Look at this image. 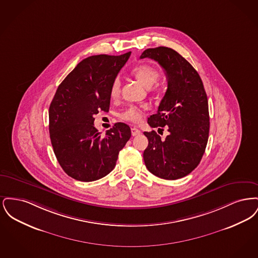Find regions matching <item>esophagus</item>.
<instances>
[{
	"instance_id": "34e87169",
	"label": "esophagus",
	"mask_w": 258,
	"mask_h": 258,
	"mask_svg": "<svg viewBox=\"0 0 258 258\" xmlns=\"http://www.w3.org/2000/svg\"><path fill=\"white\" fill-rule=\"evenodd\" d=\"M141 135V132H140L138 128L132 127V135H133V136H137V135Z\"/></svg>"
}]
</instances>
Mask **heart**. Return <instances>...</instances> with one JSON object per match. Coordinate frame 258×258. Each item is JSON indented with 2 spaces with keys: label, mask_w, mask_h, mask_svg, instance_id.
Masks as SVG:
<instances>
[{
  "label": "heart",
  "mask_w": 258,
  "mask_h": 258,
  "mask_svg": "<svg viewBox=\"0 0 258 258\" xmlns=\"http://www.w3.org/2000/svg\"><path fill=\"white\" fill-rule=\"evenodd\" d=\"M132 75L135 79L145 88H151L155 85L158 80L160 79L159 72L147 64H141L137 66L132 71ZM120 93V80L118 78L114 79L112 82L110 89V96L112 98H116L119 96ZM144 107H137V106H131L126 108L121 114V118L124 121H131L137 123L141 120L143 115Z\"/></svg>",
  "instance_id": "heart-1"
}]
</instances>
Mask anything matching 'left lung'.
<instances>
[{"label":"left lung","mask_w":258,"mask_h":258,"mask_svg":"<svg viewBox=\"0 0 258 258\" xmlns=\"http://www.w3.org/2000/svg\"><path fill=\"white\" fill-rule=\"evenodd\" d=\"M144 58L160 63L168 84L157 114L150 116L148 123L159 130L165 126L169 132L164 140L155 131L144 133L149 141L144 162L149 171L161 179H180L199 164L207 146V95L195 68L175 50L149 48L140 56Z\"/></svg>","instance_id":"8db88e82"}]
</instances>
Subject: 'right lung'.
Instances as JSON below:
<instances>
[{
	"instance_id": "1",
	"label": "right lung",
	"mask_w": 258,
	"mask_h": 258,
	"mask_svg": "<svg viewBox=\"0 0 258 258\" xmlns=\"http://www.w3.org/2000/svg\"><path fill=\"white\" fill-rule=\"evenodd\" d=\"M131 53L82 60L62 80L51 101V144L62 170L77 181L92 182L109 174L131 138L125 123H115L104 136L94 126L98 111L109 110L112 82Z\"/></svg>"
}]
</instances>
